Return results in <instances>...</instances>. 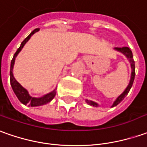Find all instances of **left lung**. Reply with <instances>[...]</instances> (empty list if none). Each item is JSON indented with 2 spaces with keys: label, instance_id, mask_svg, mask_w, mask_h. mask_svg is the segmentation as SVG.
Here are the masks:
<instances>
[{
  "label": "left lung",
  "instance_id": "8db88e82",
  "mask_svg": "<svg viewBox=\"0 0 147 147\" xmlns=\"http://www.w3.org/2000/svg\"><path fill=\"white\" fill-rule=\"evenodd\" d=\"M116 50L117 51H119V52H121L123 54H125V56L127 57V58L129 60V62H130L131 64V68H132V74H131V78H130V82H129V86H127V88L125 89V90L122 93L118 98L117 99V100L113 103V106L112 107H115V106H117V104H119V103L121 102L123 99L125 98V96H126L128 93L129 92V90H130L131 87H132V86H133V83H134V78H135V63H134V57H133V53H132V51H131L129 48H128V47H123V48H115ZM86 103L90 104V105H91V106H95V107H97L98 106V104L96 103H94L93 101H90V100H86Z\"/></svg>",
  "mask_w": 147,
  "mask_h": 147
}]
</instances>
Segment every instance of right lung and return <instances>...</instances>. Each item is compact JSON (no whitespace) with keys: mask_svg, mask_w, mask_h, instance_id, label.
Instances as JSON below:
<instances>
[{"mask_svg":"<svg viewBox=\"0 0 147 147\" xmlns=\"http://www.w3.org/2000/svg\"><path fill=\"white\" fill-rule=\"evenodd\" d=\"M39 30V29H35L31 33H30L26 38L21 44L20 47L18 48L17 52L14 53L13 55V57L11 61V65H10V84H11L12 89L13 90V92L15 93L16 96L18 97V99H19L21 103H23V104H28L30 107H36V106H41V105H44L46 103H49L52 99L55 97L56 95V90H54L53 91L50 92L49 94H45L44 96L41 97V98H34V97H31L29 95L27 90L23 88L22 86L15 80L14 77L13 75V67L14 65V61H15V58H16L17 55L18 54V53L22 50V48H23V46L25 45V44L29 40L30 38V36L33 34H34L35 32H37Z\"/></svg>","mask_w":147,"mask_h":147,"instance_id":"1","label":"right lung"}]
</instances>
